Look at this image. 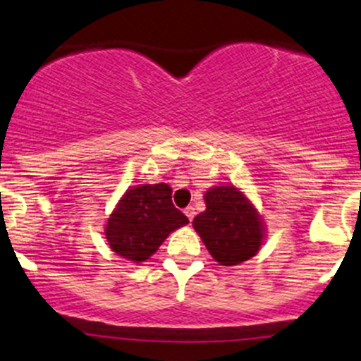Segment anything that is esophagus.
I'll return each mask as SVG.
<instances>
[{
	"label": "esophagus",
	"mask_w": 361,
	"mask_h": 361,
	"mask_svg": "<svg viewBox=\"0 0 361 361\" xmlns=\"http://www.w3.org/2000/svg\"><path fill=\"white\" fill-rule=\"evenodd\" d=\"M185 214H187V218L188 220H194V216H195V207L194 206H188V207H185Z\"/></svg>",
	"instance_id": "esophagus-1"
}]
</instances>
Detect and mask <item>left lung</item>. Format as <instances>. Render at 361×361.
Listing matches in <instances>:
<instances>
[{"instance_id":"left-lung-1","label":"left lung","mask_w":361,"mask_h":361,"mask_svg":"<svg viewBox=\"0 0 361 361\" xmlns=\"http://www.w3.org/2000/svg\"><path fill=\"white\" fill-rule=\"evenodd\" d=\"M206 211L194 218L211 257L221 265H238L260 250L264 239L260 214L243 192L228 187L209 188L204 195Z\"/></svg>"}]
</instances>
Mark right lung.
Wrapping results in <instances>:
<instances>
[{"mask_svg":"<svg viewBox=\"0 0 361 361\" xmlns=\"http://www.w3.org/2000/svg\"><path fill=\"white\" fill-rule=\"evenodd\" d=\"M171 192L166 183L140 185L126 192L106 225L108 245L116 255L136 264L145 262L171 232L188 224L174 207Z\"/></svg>","mask_w":361,"mask_h":361,"instance_id":"add662e5","label":"right lung"}]
</instances>
